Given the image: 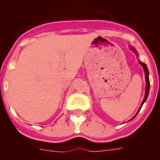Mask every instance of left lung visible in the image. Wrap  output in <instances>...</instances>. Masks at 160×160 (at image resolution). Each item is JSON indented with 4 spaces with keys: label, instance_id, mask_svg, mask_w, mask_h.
<instances>
[{
    "label": "left lung",
    "instance_id": "left-lung-1",
    "mask_svg": "<svg viewBox=\"0 0 160 160\" xmlns=\"http://www.w3.org/2000/svg\"><path fill=\"white\" fill-rule=\"evenodd\" d=\"M130 49H131V50H132V51L135 53V54H136L137 57H138V52H137V50L135 49V48L133 47V46H130ZM138 63H139V64H140L141 66H142V68H143V70H144V73H145V79H146V90H145V96H144V98H143V100H142V103H141V106H140V107H139V109H138V111H137V113H136V114H135V116L133 117L132 118H131V119H130L129 121L132 120L133 118H135V117H136L137 114H138L139 111H140L141 108H142V105H143V103L145 102H146L147 98H148V94H149V90H150V82H149V77H148V76H149V71H148V66H146V64H145V63L142 62H139V61H138Z\"/></svg>",
    "mask_w": 160,
    "mask_h": 160
}]
</instances>
